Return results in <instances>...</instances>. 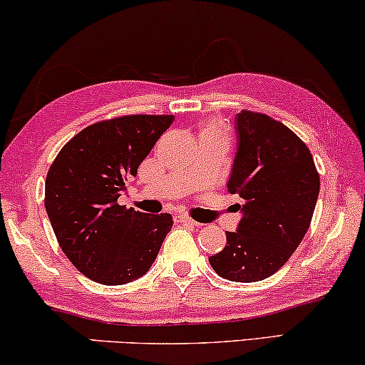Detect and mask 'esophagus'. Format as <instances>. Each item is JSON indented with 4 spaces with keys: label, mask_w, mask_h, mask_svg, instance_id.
I'll list each match as a JSON object with an SVG mask.
<instances>
[{
    "label": "esophagus",
    "mask_w": 365,
    "mask_h": 365,
    "mask_svg": "<svg viewBox=\"0 0 365 365\" xmlns=\"http://www.w3.org/2000/svg\"><path fill=\"white\" fill-rule=\"evenodd\" d=\"M176 221L182 222V224H191V226H201V224H199L197 221H194V219H191L189 216H186V214H178Z\"/></svg>",
    "instance_id": "esophagus-1"
}]
</instances>
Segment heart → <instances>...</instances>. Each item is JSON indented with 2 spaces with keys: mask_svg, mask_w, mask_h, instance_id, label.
<instances>
[{
  "mask_svg": "<svg viewBox=\"0 0 365 365\" xmlns=\"http://www.w3.org/2000/svg\"><path fill=\"white\" fill-rule=\"evenodd\" d=\"M209 136H222L226 138V129L219 121H207L202 126L201 138H209Z\"/></svg>",
  "mask_w": 365,
  "mask_h": 365,
  "instance_id": "obj_1",
  "label": "heart"
}]
</instances>
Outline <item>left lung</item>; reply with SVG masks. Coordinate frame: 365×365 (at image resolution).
Instances as JSON below:
<instances>
[{"instance_id": "1", "label": "left lung", "mask_w": 365, "mask_h": 365, "mask_svg": "<svg viewBox=\"0 0 365 365\" xmlns=\"http://www.w3.org/2000/svg\"><path fill=\"white\" fill-rule=\"evenodd\" d=\"M236 133L227 191L242 199L234 204L242 217L209 264L229 281L257 282L277 272L306 236L321 181L309 148L282 123L241 111Z\"/></svg>"}]
</instances>
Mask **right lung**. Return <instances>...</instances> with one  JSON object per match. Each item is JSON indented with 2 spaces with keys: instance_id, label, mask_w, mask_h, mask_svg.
<instances>
[{
  "instance_id": "1",
  "label": "right lung",
  "mask_w": 365,
  "mask_h": 365,
  "mask_svg": "<svg viewBox=\"0 0 365 365\" xmlns=\"http://www.w3.org/2000/svg\"><path fill=\"white\" fill-rule=\"evenodd\" d=\"M173 121V114H133L91 124L49 168L44 206L53 231L73 266L94 282L121 286L144 276L171 231V214L134 211L118 197Z\"/></svg>"
}]
</instances>
